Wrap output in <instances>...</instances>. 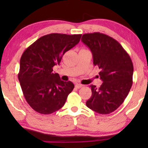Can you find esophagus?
Returning a JSON list of instances; mask_svg holds the SVG:
<instances>
[{
	"label": "esophagus",
	"mask_w": 148,
	"mask_h": 148,
	"mask_svg": "<svg viewBox=\"0 0 148 148\" xmlns=\"http://www.w3.org/2000/svg\"><path fill=\"white\" fill-rule=\"evenodd\" d=\"M82 86H83V85H82V84H77L75 85V88H77V89H79V88H82Z\"/></svg>",
	"instance_id": "34e87169"
}]
</instances>
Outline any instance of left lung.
Listing matches in <instances>:
<instances>
[{"label": "left lung", "instance_id": "left-lung-1", "mask_svg": "<svg viewBox=\"0 0 148 148\" xmlns=\"http://www.w3.org/2000/svg\"><path fill=\"white\" fill-rule=\"evenodd\" d=\"M82 41L92 52L94 65L100 69L103 82L100 88L90 86L92 96L86 106L99 114H110L123 104L132 86V60L123 46L106 34H85Z\"/></svg>", "mask_w": 148, "mask_h": 148}]
</instances>
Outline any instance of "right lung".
I'll use <instances>...</instances> for the list:
<instances>
[{
	"instance_id": "obj_1",
	"label": "right lung",
	"mask_w": 148,
	"mask_h": 148,
	"mask_svg": "<svg viewBox=\"0 0 148 148\" xmlns=\"http://www.w3.org/2000/svg\"><path fill=\"white\" fill-rule=\"evenodd\" d=\"M82 34H50L40 38L22 54L18 79L26 101L34 110L52 114L64 106L74 88L53 71L62 56L80 41Z\"/></svg>"
}]
</instances>
